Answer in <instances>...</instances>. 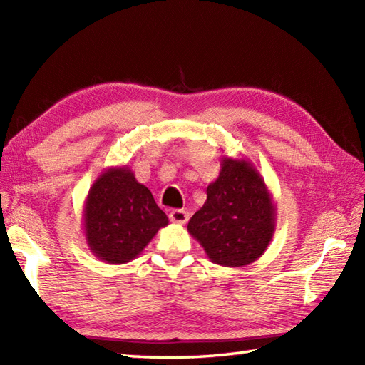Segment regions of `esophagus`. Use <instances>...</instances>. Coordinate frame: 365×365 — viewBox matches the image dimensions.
I'll use <instances>...</instances> for the list:
<instances>
[{
  "instance_id": "34e87169",
  "label": "esophagus",
  "mask_w": 365,
  "mask_h": 365,
  "mask_svg": "<svg viewBox=\"0 0 365 365\" xmlns=\"http://www.w3.org/2000/svg\"><path fill=\"white\" fill-rule=\"evenodd\" d=\"M169 220L175 224H187L190 220V213L183 210V208H175V210L169 213Z\"/></svg>"
}]
</instances>
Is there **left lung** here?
I'll return each mask as SVG.
<instances>
[{
	"mask_svg": "<svg viewBox=\"0 0 365 365\" xmlns=\"http://www.w3.org/2000/svg\"><path fill=\"white\" fill-rule=\"evenodd\" d=\"M276 205L265 180L246 158H221L207 200L188 232L221 267H246L265 252L276 227Z\"/></svg>",
	"mask_w": 365,
	"mask_h": 365,
	"instance_id": "left-lung-1",
	"label": "left lung"
}]
</instances>
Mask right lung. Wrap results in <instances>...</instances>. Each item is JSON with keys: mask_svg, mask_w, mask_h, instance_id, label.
I'll use <instances>...</instances> for the list:
<instances>
[{"mask_svg": "<svg viewBox=\"0 0 365 365\" xmlns=\"http://www.w3.org/2000/svg\"><path fill=\"white\" fill-rule=\"evenodd\" d=\"M83 224L91 252L120 265L136 259L169 220L125 165L105 169L92 183L84 200Z\"/></svg>", "mask_w": 365, "mask_h": 365, "instance_id": "add662e5", "label": "right lung"}]
</instances>
